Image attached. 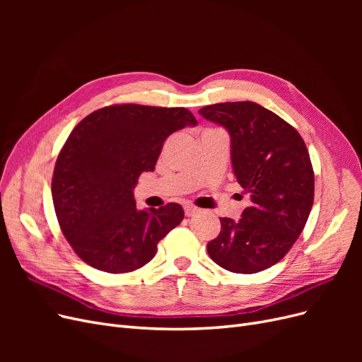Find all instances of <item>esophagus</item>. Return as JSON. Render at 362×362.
<instances>
[{
	"label": "esophagus",
	"instance_id": "34e87169",
	"mask_svg": "<svg viewBox=\"0 0 362 362\" xmlns=\"http://www.w3.org/2000/svg\"><path fill=\"white\" fill-rule=\"evenodd\" d=\"M201 210L199 208H196V206H193V205H185L184 206V213H185V216L187 217H192V216H194V214H198Z\"/></svg>",
	"mask_w": 362,
	"mask_h": 362
}]
</instances>
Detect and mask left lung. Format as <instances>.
<instances>
[{"label": "left lung", "instance_id": "obj_1", "mask_svg": "<svg viewBox=\"0 0 362 362\" xmlns=\"http://www.w3.org/2000/svg\"><path fill=\"white\" fill-rule=\"evenodd\" d=\"M199 115L231 137L238 184L250 193L240 221L221 217L210 258L234 273H257L286 257L314 201V172L300 134L278 115L250 101L202 107Z\"/></svg>", "mask_w": 362, "mask_h": 362}]
</instances>
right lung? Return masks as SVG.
<instances>
[{"mask_svg": "<svg viewBox=\"0 0 362 362\" xmlns=\"http://www.w3.org/2000/svg\"><path fill=\"white\" fill-rule=\"evenodd\" d=\"M198 120L184 107L122 104L86 116L62 148L52 202L62 231L87 264L128 273L154 258L163 237L184 218L180 204L137 210L134 189L152 172L164 140Z\"/></svg>", "mask_w": 362, "mask_h": 362, "instance_id": "add662e5", "label": "right lung"}]
</instances>
